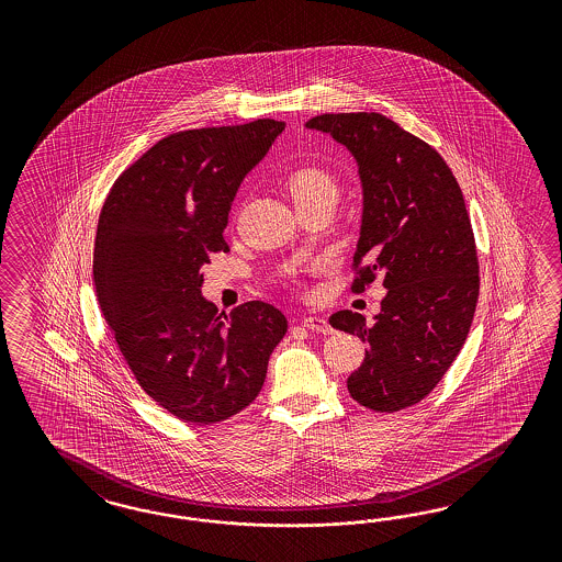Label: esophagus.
<instances>
[{
    "instance_id": "obj_1",
    "label": "esophagus",
    "mask_w": 562,
    "mask_h": 562,
    "mask_svg": "<svg viewBox=\"0 0 562 562\" xmlns=\"http://www.w3.org/2000/svg\"><path fill=\"white\" fill-rule=\"evenodd\" d=\"M303 325H305L306 329L317 331V334H331V331H334L331 325L327 324V319H324V317H315V315L305 317Z\"/></svg>"
}]
</instances>
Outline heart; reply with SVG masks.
Instances as JSON below:
<instances>
[{"instance_id": "1", "label": "heart", "mask_w": 562, "mask_h": 562, "mask_svg": "<svg viewBox=\"0 0 562 562\" xmlns=\"http://www.w3.org/2000/svg\"><path fill=\"white\" fill-rule=\"evenodd\" d=\"M286 189L294 204H303L306 200H313L325 191H336L334 179L317 167H301L292 170L286 179Z\"/></svg>"}]
</instances>
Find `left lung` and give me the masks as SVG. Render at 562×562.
I'll use <instances>...</instances> for the list:
<instances>
[{"label": "left lung", "mask_w": 562, "mask_h": 562, "mask_svg": "<svg viewBox=\"0 0 562 562\" xmlns=\"http://www.w3.org/2000/svg\"><path fill=\"white\" fill-rule=\"evenodd\" d=\"M357 162L362 216L352 290L383 278L373 324L338 311L329 324L369 348L348 392L360 406L397 412L418 404L447 373L476 311L477 259L460 186L441 154L379 113H329L305 123Z\"/></svg>", "instance_id": "left-lung-1"}]
</instances>
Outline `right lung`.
Returning a JSON list of instances; mask_svg holds the SVG:
<instances>
[{
  "mask_svg": "<svg viewBox=\"0 0 562 562\" xmlns=\"http://www.w3.org/2000/svg\"><path fill=\"white\" fill-rule=\"evenodd\" d=\"M284 121L189 130L160 139L121 175L102 205L94 286L106 325L142 390L193 425H214L261 392L286 334L276 306L228 315L202 294L207 256L243 179L270 153Z\"/></svg>",
  "mask_w": 562,
  "mask_h": 562,
  "instance_id": "right-lung-1",
  "label": "right lung"
}]
</instances>
